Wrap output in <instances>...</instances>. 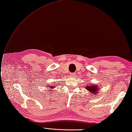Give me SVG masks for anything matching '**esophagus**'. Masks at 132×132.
<instances>
[{"label":"esophagus","mask_w":132,"mask_h":132,"mask_svg":"<svg viewBox=\"0 0 132 132\" xmlns=\"http://www.w3.org/2000/svg\"><path fill=\"white\" fill-rule=\"evenodd\" d=\"M71 75L72 76H75V74L74 73H71Z\"/></svg>","instance_id":"obj_1"}]
</instances>
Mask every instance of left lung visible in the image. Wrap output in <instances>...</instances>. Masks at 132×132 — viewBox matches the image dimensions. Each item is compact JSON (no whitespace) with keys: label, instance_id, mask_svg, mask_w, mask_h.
<instances>
[{"label":"left lung","instance_id":"obj_1","mask_svg":"<svg viewBox=\"0 0 132 132\" xmlns=\"http://www.w3.org/2000/svg\"><path fill=\"white\" fill-rule=\"evenodd\" d=\"M85 88L87 90L89 91L90 93H92L93 95H96L97 94H98L99 87L98 86V85H94V84L91 85L90 84V85H86V86H85Z\"/></svg>","mask_w":132,"mask_h":132}]
</instances>
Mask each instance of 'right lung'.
Here are the masks:
<instances>
[{"label": "right lung", "mask_w": 132, "mask_h": 132, "mask_svg": "<svg viewBox=\"0 0 132 132\" xmlns=\"http://www.w3.org/2000/svg\"><path fill=\"white\" fill-rule=\"evenodd\" d=\"M47 87H49L48 89H54L55 87V85H51V86H50V85H48V86ZM51 89L50 90V91H52V90H51ZM48 92H49V91H48Z\"/></svg>", "instance_id": "right-lung-1"}]
</instances>
